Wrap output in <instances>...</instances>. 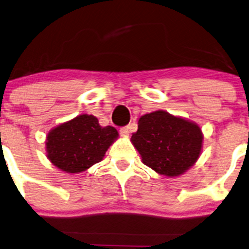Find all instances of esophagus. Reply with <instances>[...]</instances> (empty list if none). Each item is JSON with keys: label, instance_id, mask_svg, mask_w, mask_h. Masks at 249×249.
<instances>
[{"label": "esophagus", "instance_id": "1", "mask_svg": "<svg viewBox=\"0 0 249 249\" xmlns=\"http://www.w3.org/2000/svg\"><path fill=\"white\" fill-rule=\"evenodd\" d=\"M119 132H121L122 135H128V133H130V128H128V126H123L121 127Z\"/></svg>", "mask_w": 249, "mask_h": 249}]
</instances>
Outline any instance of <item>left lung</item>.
I'll return each mask as SVG.
<instances>
[{
    "label": "left lung",
    "mask_w": 249,
    "mask_h": 249,
    "mask_svg": "<svg viewBox=\"0 0 249 249\" xmlns=\"http://www.w3.org/2000/svg\"><path fill=\"white\" fill-rule=\"evenodd\" d=\"M132 143L144 165L166 177H177L195 164L202 149L199 125L164 110L141 116Z\"/></svg>",
    "instance_id": "8db88e82"
}]
</instances>
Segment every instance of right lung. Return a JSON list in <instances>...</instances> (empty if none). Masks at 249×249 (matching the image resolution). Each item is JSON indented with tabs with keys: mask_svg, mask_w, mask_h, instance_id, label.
I'll use <instances>...</instances> for the list:
<instances>
[{
	"mask_svg": "<svg viewBox=\"0 0 249 249\" xmlns=\"http://www.w3.org/2000/svg\"><path fill=\"white\" fill-rule=\"evenodd\" d=\"M118 138L115 127H102L93 115H79L53 128L47 135V157L62 171L79 174L102 161Z\"/></svg>",
	"mask_w": 249,
	"mask_h": 249,
	"instance_id": "1",
	"label": "right lung"
}]
</instances>
